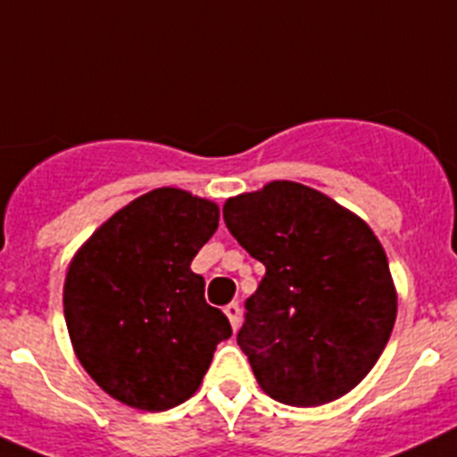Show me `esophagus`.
Listing matches in <instances>:
<instances>
[{
    "instance_id": "obj_1",
    "label": "esophagus",
    "mask_w": 457,
    "mask_h": 457,
    "mask_svg": "<svg viewBox=\"0 0 457 457\" xmlns=\"http://www.w3.org/2000/svg\"><path fill=\"white\" fill-rule=\"evenodd\" d=\"M224 313H226V318L231 320L233 329H237V325H240V304H237V302H231V304H226Z\"/></svg>"
}]
</instances>
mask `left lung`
<instances>
[{"mask_svg":"<svg viewBox=\"0 0 457 457\" xmlns=\"http://www.w3.org/2000/svg\"><path fill=\"white\" fill-rule=\"evenodd\" d=\"M224 221L265 265L237 332L261 389L295 407L354 389L395 322L389 261L369 224L290 180L228 199Z\"/></svg>","mask_w":457,"mask_h":457,"instance_id":"left-lung-1","label":"left lung"}]
</instances>
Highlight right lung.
Listing matches in <instances>:
<instances>
[{"label":"right lung","instance_id":"1","mask_svg":"<svg viewBox=\"0 0 457 457\" xmlns=\"http://www.w3.org/2000/svg\"><path fill=\"white\" fill-rule=\"evenodd\" d=\"M217 224V204L160 187L109 217L71 261L63 313L72 348L116 401L146 411L180 405L233 334L189 270Z\"/></svg>","mask_w":457,"mask_h":457}]
</instances>
